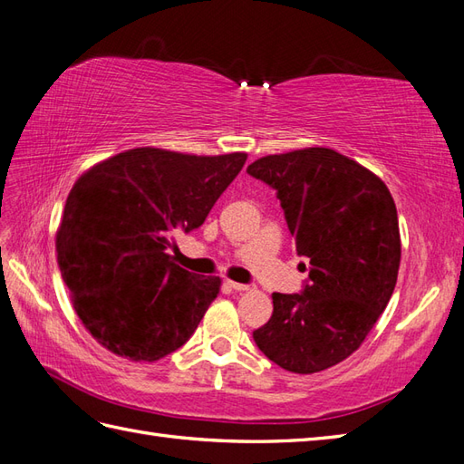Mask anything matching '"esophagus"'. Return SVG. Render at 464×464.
<instances>
[{"instance_id": "esophagus-1", "label": "esophagus", "mask_w": 464, "mask_h": 464, "mask_svg": "<svg viewBox=\"0 0 464 464\" xmlns=\"http://www.w3.org/2000/svg\"><path fill=\"white\" fill-rule=\"evenodd\" d=\"M229 288H233L235 293H246V290H251L249 285H241V283H235V281H227Z\"/></svg>"}]
</instances>
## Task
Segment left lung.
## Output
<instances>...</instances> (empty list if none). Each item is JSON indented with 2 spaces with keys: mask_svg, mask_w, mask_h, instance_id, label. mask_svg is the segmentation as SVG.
<instances>
[{
  "mask_svg": "<svg viewBox=\"0 0 464 464\" xmlns=\"http://www.w3.org/2000/svg\"><path fill=\"white\" fill-rule=\"evenodd\" d=\"M246 171L276 191L296 251L310 261L303 293H273L255 343L286 372L328 370L362 346L393 295L395 201L373 171L330 148L265 156Z\"/></svg>",
  "mask_w": 464,
  "mask_h": 464,
  "instance_id": "8db88e82",
  "label": "left lung"
}]
</instances>
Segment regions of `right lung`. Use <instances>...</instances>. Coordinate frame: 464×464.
I'll list each match as a JSON object with an SVG mask.
<instances>
[{"label": "right lung", "instance_id": "obj_1", "mask_svg": "<svg viewBox=\"0 0 464 464\" xmlns=\"http://www.w3.org/2000/svg\"><path fill=\"white\" fill-rule=\"evenodd\" d=\"M246 154L196 156L134 148L74 181L57 229V263L72 308L102 348L156 362L186 343L219 295L166 253L198 229Z\"/></svg>", "mask_w": 464, "mask_h": 464}]
</instances>
